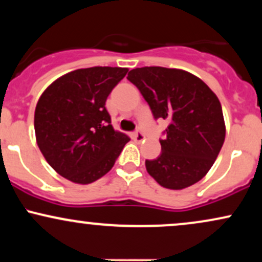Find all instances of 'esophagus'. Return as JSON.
<instances>
[{
    "instance_id": "34e87169",
    "label": "esophagus",
    "mask_w": 262,
    "mask_h": 262,
    "mask_svg": "<svg viewBox=\"0 0 262 262\" xmlns=\"http://www.w3.org/2000/svg\"><path fill=\"white\" fill-rule=\"evenodd\" d=\"M132 138H133L135 141H139V143L145 140V135L141 133V132H135V133H133V135H132Z\"/></svg>"
}]
</instances>
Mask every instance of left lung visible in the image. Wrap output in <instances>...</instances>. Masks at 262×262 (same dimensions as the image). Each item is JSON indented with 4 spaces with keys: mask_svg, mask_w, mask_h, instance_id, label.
<instances>
[{
    "mask_svg": "<svg viewBox=\"0 0 262 262\" xmlns=\"http://www.w3.org/2000/svg\"><path fill=\"white\" fill-rule=\"evenodd\" d=\"M155 118L169 121L161 154L145 160L159 185L183 189L202 180L223 146L225 122L217 95L196 75L161 66L129 71Z\"/></svg>",
    "mask_w": 262,
    "mask_h": 262,
    "instance_id": "obj_1",
    "label": "left lung"
}]
</instances>
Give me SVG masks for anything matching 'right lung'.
<instances>
[{"label":"right lung","instance_id":"add662e5","mask_svg":"<svg viewBox=\"0 0 262 262\" xmlns=\"http://www.w3.org/2000/svg\"><path fill=\"white\" fill-rule=\"evenodd\" d=\"M127 68L77 69L50 83L34 112L35 140L60 176L79 185L97 181L113 167L127 134L114 130L106 101Z\"/></svg>","mask_w":262,"mask_h":262}]
</instances>
